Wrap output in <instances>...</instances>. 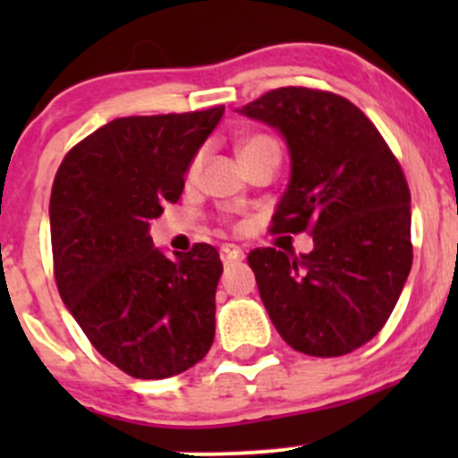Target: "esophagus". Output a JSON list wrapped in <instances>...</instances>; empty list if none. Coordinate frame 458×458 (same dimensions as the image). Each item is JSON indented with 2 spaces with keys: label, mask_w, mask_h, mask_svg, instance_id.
<instances>
[{
  "label": "esophagus",
  "mask_w": 458,
  "mask_h": 458,
  "mask_svg": "<svg viewBox=\"0 0 458 458\" xmlns=\"http://www.w3.org/2000/svg\"><path fill=\"white\" fill-rule=\"evenodd\" d=\"M219 257H221V261H224V266H233V263L242 261L243 250L237 246H221Z\"/></svg>",
  "instance_id": "esophagus-1"
}]
</instances>
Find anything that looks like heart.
Wrapping results in <instances>:
<instances>
[{
  "label": "heart",
  "instance_id": "b5f03b06",
  "mask_svg": "<svg viewBox=\"0 0 458 458\" xmlns=\"http://www.w3.org/2000/svg\"><path fill=\"white\" fill-rule=\"evenodd\" d=\"M270 143H275V141L270 140V137H250V140H246V141L242 143V152L255 150V148H259V146H270ZM275 146H276V143H275ZM197 165H199V161H195V164H192L191 173H195Z\"/></svg>",
  "mask_w": 458,
  "mask_h": 458
}]
</instances>
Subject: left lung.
<instances>
[{"mask_svg":"<svg viewBox=\"0 0 458 458\" xmlns=\"http://www.w3.org/2000/svg\"><path fill=\"white\" fill-rule=\"evenodd\" d=\"M275 128L290 179L272 233L310 230L308 255H248L281 339L310 357H341L372 339L412 267L410 191L399 161L354 104L310 88H276L237 108Z\"/></svg>","mask_w":458,"mask_h":458,"instance_id":"obj_1","label":"left lung"}]
</instances>
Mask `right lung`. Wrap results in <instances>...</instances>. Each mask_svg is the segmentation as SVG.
I'll return each mask as SVG.
<instances>
[{"label":"right lung","mask_w":458,"mask_h":458,"mask_svg":"<svg viewBox=\"0 0 458 458\" xmlns=\"http://www.w3.org/2000/svg\"><path fill=\"white\" fill-rule=\"evenodd\" d=\"M224 106L119 117L77 143L50 195L55 279L68 312L101 357L135 378H168L215 341L219 252L197 243L170 259L150 219L179 199Z\"/></svg>","instance_id":"1"}]
</instances>
